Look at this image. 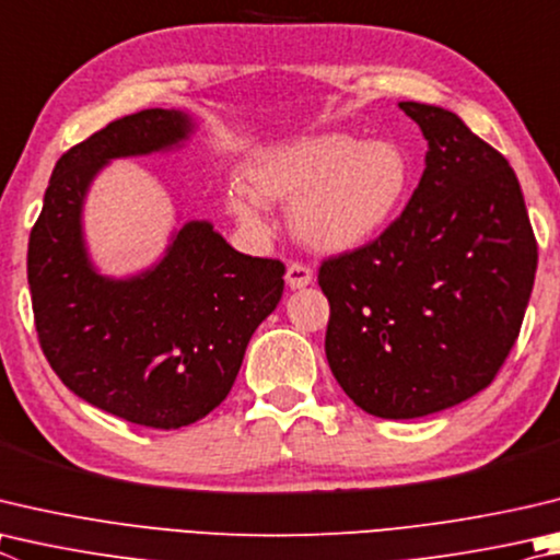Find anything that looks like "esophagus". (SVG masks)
Returning <instances> with one entry per match:
<instances>
[{
    "label": "esophagus",
    "instance_id": "obj_1",
    "mask_svg": "<svg viewBox=\"0 0 560 560\" xmlns=\"http://www.w3.org/2000/svg\"><path fill=\"white\" fill-rule=\"evenodd\" d=\"M311 281H313V269L308 267V264H303V261H291L289 264L287 283L291 289H303V287H308Z\"/></svg>",
    "mask_w": 560,
    "mask_h": 560
}]
</instances>
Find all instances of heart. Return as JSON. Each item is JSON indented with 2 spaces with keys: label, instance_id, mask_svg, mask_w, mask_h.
<instances>
[{
  "label": "heart",
  "instance_id": "heart-1",
  "mask_svg": "<svg viewBox=\"0 0 560 560\" xmlns=\"http://www.w3.org/2000/svg\"><path fill=\"white\" fill-rule=\"evenodd\" d=\"M245 188L228 192L240 225L267 230L264 202H291V228L306 245L348 252L389 228L409 198L413 168L394 141L318 135L269 147L242 168Z\"/></svg>",
  "mask_w": 560,
  "mask_h": 560
}]
</instances>
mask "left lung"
<instances>
[{
	"label": "left lung",
	"mask_w": 560,
	"mask_h": 560,
	"mask_svg": "<svg viewBox=\"0 0 560 560\" xmlns=\"http://www.w3.org/2000/svg\"><path fill=\"white\" fill-rule=\"evenodd\" d=\"M429 154L380 237L320 261L325 354L380 419H419L490 386L520 338L538 245L520 180L453 112L399 103Z\"/></svg>",
	"instance_id": "8db88e82"
}]
</instances>
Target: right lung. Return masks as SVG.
I'll list each match as a JSON object with an SVG mask.
<instances>
[{"label":"right lung","instance_id":"add662e5","mask_svg":"<svg viewBox=\"0 0 560 560\" xmlns=\"http://www.w3.org/2000/svg\"><path fill=\"white\" fill-rule=\"evenodd\" d=\"M176 109L109 121L58 159L28 237V289L40 350L80 399L147 429H183L225 401L257 325L277 308L287 267L232 249L192 220L154 269L127 281L90 267L80 210L109 159L186 139Z\"/></svg>","mask_w":560,"mask_h":560}]
</instances>
